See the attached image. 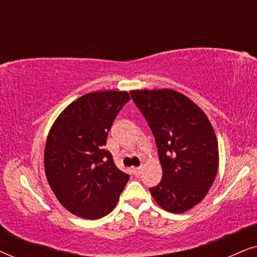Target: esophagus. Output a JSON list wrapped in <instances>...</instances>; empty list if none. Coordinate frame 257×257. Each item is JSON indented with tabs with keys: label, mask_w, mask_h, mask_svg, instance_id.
Instances as JSON below:
<instances>
[{
	"label": "esophagus",
	"mask_w": 257,
	"mask_h": 257,
	"mask_svg": "<svg viewBox=\"0 0 257 257\" xmlns=\"http://www.w3.org/2000/svg\"><path fill=\"white\" fill-rule=\"evenodd\" d=\"M132 173L135 177H139L140 173H142V167H136L132 170Z\"/></svg>",
	"instance_id": "1"
}]
</instances>
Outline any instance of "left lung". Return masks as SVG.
I'll return each mask as SVG.
<instances>
[{
    "label": "left lung",
    "mask_w": 257,
    "mask_h": 257,
    "mask_svg": "<svg viewBox=\"0 0 257 257\" xmlns=\"http://www.w3.org/2000/svg\"><path fill=\"white\" fill-rule=\"evenodd\" d=\"M131 97L152 131L163 178L150 192L161 208L184 213L202 201L219 167V146L201 108L171 89L133 90Z\"/></svg>",
    "instance_id": "obj_1"
}]
</instances>
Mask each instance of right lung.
I'll list each match as a JSON object with an SVG mask.
<instances>
[{"instance_id": "right-lung-1", "label": "right lung", "mask_w": 257, "mask_h": 257, "mask_svg": "<svg viewBox=\"0 0 257 257\" xmlns=\"http://www.w3.org/2000/svg\"><path fill=\"white\" fill-rule=\"evenodd\" d=\"M128 100L126 91L84 94L64 108L48 135L49 185L61 205L83 219L111 213L130 179L105 150L111 126Z\"/></svg>"}]
</instances>
